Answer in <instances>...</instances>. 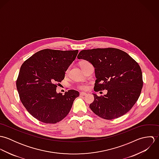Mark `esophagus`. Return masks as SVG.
Instances as JSON below:
<instances>
[{"label": "esophagus", "mask_w": 159, "mask_h": 159, "mask_svg": "<svg viewBox=\"0 0 159 159\" xmlns=\"http://www.w3.org/2000/svg\"><path fill=\"white\" fill-rule=\"evenodd\" d=\"M80 94L81 96H86L87 95V93L86 92H81Z\"/></svg>", "instance_id": "1"}]
</instances>
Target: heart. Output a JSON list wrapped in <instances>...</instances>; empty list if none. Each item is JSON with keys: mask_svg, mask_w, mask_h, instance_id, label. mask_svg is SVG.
Segmentation results:
<instances>
[{"mask_svg": "<svg viewBox=\"0 0 159 159\" xmlns=\"http://www.w3.org/2000/svg\"><path fill=\"white\" fill-rule=\"evenodd\" d=\"M89 62H87V61H83V62H81V63H80V66L81 67H82V66H84V65H86V64H88ZM67 73L68 72V70H67V71H66ZM88 85L87 84H85V83H81V84H78V86H77V88H78V89H80V90H83V91H85V90H87L88 89Z\"/></svg>", "mask_w": 159, "mask_h": 159, "instance_id": "1", "label": "heart"}]
</instances>
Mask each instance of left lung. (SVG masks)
I'll return each instance as SVG.
<instances>
[{
    "label": "left lung",
    "instance_id": "left-lung-1",
    "mask_svg": "<svg viewBox=\"0 0 159 159\" xmlns=\"http://www.w3.org/2000/svg\"><path fill=\"white\" fill-rule=\"evenodd\" d=\"M77 57L89 61L95 68L94 91H108L100 97L92 93L94 100L89 107L94 113L110 120L131 110L143 84L141 68L132 57L113 48L82 50Z\"/></svg>",
    "mask_w": 159,
    "mask_h": 159
}]
</instances>
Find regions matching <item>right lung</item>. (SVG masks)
<instances>
[{"label": "right lung", "instance_id": "right-lung-1", "mask_svg": "<svg viewBox=\"0 0 159 159\" xmlns=\"http://www.w3.org/2000/svg\"><path fill=\"white\" fill-rule=\"evenodd\" d=\"M78 50L45 49L27 59L21 67L16 88L24 107L33 117L46 124H56L70 112L79 92L57 93V83L75 59Z\"/></svg>", "mask_w": 159, "mask_h": 159}]
</instances>
